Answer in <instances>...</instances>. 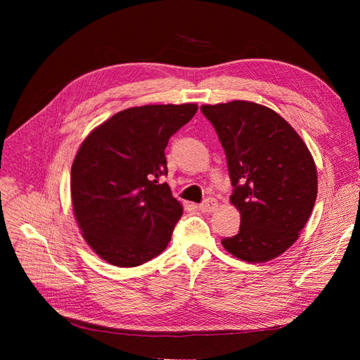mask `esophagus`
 <instances>
[{
    "mask_svg": "<svg viewBox=\"0 0 360 360\" xmlns=\"http://www.w3.org/2000/svg\"><path fill=\"white\" fill-rule=\"evenodd\" d=\"M217 205H219V204H217V200L213 198V197H209L200 204V210L205 212V213H212L217 209Z\"/></svg>",
    "mask_w": 360,
    "mask_h": 360,
    "instance_id": "1",
    "label": "esophagus"
}]
</instances>
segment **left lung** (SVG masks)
Wrapping results in <instances>:
<instances>
[{"mask_svg": "<svg viewBox=\"0 0 360 360\" xmlns=\"http://www.w3.org/2000/svg\"><path fill=\"white\" fill-rule=\"evenodd\" d=\"M225 150L231 204L240 230L222 238L231 255L248 263L279 257L297 240L317 198L311 151L284 118L246 101L202 105Z\"/></svg>", "mask_w": 360, "mask_h": 360, "instance_id": "8db88e82", "label": "left lung"}]
</instances>
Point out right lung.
<instances>
[{
    "label": "right lung",
    "instance_id": "add662e5",
    "mask_svg": "<svg viewBox=\"0 0 360 360\" xmlns=\"http://www.w3.org/2000/svg\"><path fill=\"white\" fill-rule=\"evenodd\" d=\"M198 105L129 108L84 139L72 165L73 213L106 263L136 267L158 257L183 214L167 183L165 148Z\"/></svg>",
    "mask_w": 360,
    "mask_h": 360
}]
</instances>
